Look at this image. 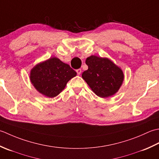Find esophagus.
<instances>
[{"label": "esophagus", "mask_w": 159, "mask_h": 159, "mask_svg": "<svg viewBox=\"0 0 159 159\" xmlns=\"http://www.w3.org/2000/svg\"><path fill=\"white\" fill-rule=\"evenodd\" d=\"M76 72H77V75H80L81 73H82V70H81L80 69H77V70H76Z\"/></svg>", "instance_id": "esophagus-1"}]
</instances>
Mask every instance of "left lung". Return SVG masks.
<instances>
[{
	"instance_id": "8db88e82",
	"label": "left lung",
	"mask_w": 159,
	"mask_h": 159,
	"mask_svg": "<svg viewBox=\"0 0 159 159\" xmlns=\"http://www.w3.org/2000/svg\"><path fill=\"white\" fill-rule=\"evenodd\" d=\"M89 69L82 73L93 91L99 98L111 97L120 89L124 75L122 70L106 57L91 56L86 58Z\"/></svg>"
}]
</instances>
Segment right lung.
<instances>
[{
    "label": "right lung",
    "mask_w": 159,
    "mask_h": 159,
    "mask_svg": "<svg viewBox=\"0 0 159 159\" xmlns=\"http://www.w3.org/2000/svg\"><path fill=\"white\" fill-rule=\"evenodd\" d=\"M76 75L69 64L53 57L35 65L31 70L30 80L39 93L52 98L59 95Z\"/></svg>",
    "instance_id": "right-lung-1"
}]
</instances>
